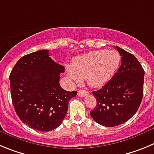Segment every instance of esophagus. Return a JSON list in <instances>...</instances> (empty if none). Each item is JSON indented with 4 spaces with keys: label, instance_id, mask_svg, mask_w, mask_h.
Here are the masks:
<instances>
[{
    "label": "esophagus",
    "instance_id": "1",
    "mask_svg": "<svg viewBox=\"0 0 154 154\" xmlns=\"http://www.w3.org/2000/svg\"><path fill=\"white\" fill-rule=\"evenodd\" d=\"M88 94H89V93H88V91H84V90H80V91H78V93H77V94H78L79 97H84V96H86V95H87Z\"/></svg>",
    "mask_w": 154,
    "mask_h": 154
}]
</instances>
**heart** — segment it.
I'll use <instances>...</instances> for the list:
<instances>
[{
    "mask_svg": "<svg viewBox=\"0 0 154 154\" xmlns=\"http://www.w3.org/2000/svg\"><path fill=\"white\" fill-rule=\"evenodd\" d=\"M120 63V56L115 51H93L77 57L71 67H67V75L74 83L85 77L91 87H100L110 80Z\"/></svg>",
    "mask_w": 154,
    "mask_h": 154,
    "instance_id": "1",
    "label": "heart"
}]
</instances>
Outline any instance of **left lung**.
I'll return each instance as SVG.
<instances>
[{"label": "left lung", "instance_id": "left-lung-1", "mask_svg": "<svg viewBox=\"0 0 154 154\" xmlns=\"http://www.w3.org/2000/svg\"><path fill=\"white\" fill-rule=\"evenodd\" d=\"M121 64L101 89L93 91L97 100L91 116L97 124L113 127L124 124L135 114L143 94L144 70L134 55L116 46Z\"/></svg>", "mask_w": 154, "mask_h": 154}]
</instances>
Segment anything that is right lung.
Masks as SVG:
<instances>
[{"label":"right lung","mask_w":154,"mask_h":154,"mask_svg":"<svg viewBox=\"0 0 154 154\" xmlns=\"http://www.w3.org/2000/svg\"><path fill=\"white\" fill-rule=\"evenodd\" d=\"M48 50L22 57L10 74L12 103L23 124L36 131L48 132L62 124L69 100L77 91H67L59 84L64 72L54 61Z\"/></svg>","instance_id":"add662e5"}]
</instances>
